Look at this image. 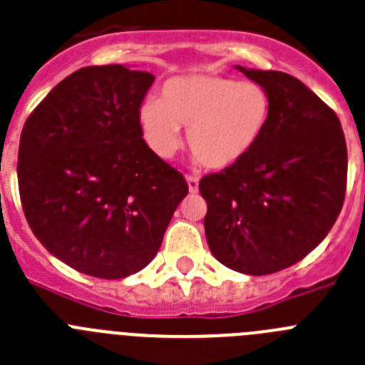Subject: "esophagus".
Returning <instances> with one entry per match:
<instances>
[{"label": "esophagus", "mask_w": 365, "mask_h": 365, "mask_svg": "<svg viewBox=\"0 0 365 365\" xmlns=\"http://www.w3.org/2000/svg\"><path fill=\"white\" fill-rule=\"evenodd\" d=\"M186 182H188V190L192 194H195L199 190V179L195 175H186Z\"/></svg>", "instance_id": "1"}]
</instances>
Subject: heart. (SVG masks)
I'll use <instances>...</instances> for the list:
<instances>
[{
  "label": "heart",
  "mask_w": 365,
  "mask_h": 365,
  "mask_svg": "<svg viewBox=\"0 0 365 365\" xmlns=\"http://www.w3.org/2000/svg\"><path fill=\"white\" fill-rule=\"evenodd\" d=\"M272 118V98L255 81L210 73L171 77L162 98H148L138 108L140 130L153 153L170 158L182 144L210 170H227L253 151Z\"/></svg>",
  "instance_id": "1"
}]
</instances>
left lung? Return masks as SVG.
<instances>
[{"instance_id":"1","label":"left lung","mask_w":365,"mask_h":365,"mask_svg":"<svg viewBox=\"0 0 365 365\" xmlns=\"http://www.w3.org/2000/svg\"><path fill=\"white\" fill-rule=\"evenodd\" d=\"M245 77L272 98V118L238 164L203 177L205 235L223 266L269 275L303 260L322 244L344 207L347 145L338 116L284 71Z\"/></svg>"}]
</instances>
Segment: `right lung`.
Returning a JSON list of instances; mask_svg holds the SVG:
<instances>
[{"mask_svg": "<svg viewBox=\"0 0 365 365\" xmlns=\"http://www.w3.org/2000/svg\"><path fill=\"white\" fill-rule=\"evenodd\" d=\"M155 77L121 64L73 71L27 118L18 188L33 235L98 279L144 269L188 194L142 138L138 108Z\"/></svg>", "mask_w": 365, "mask_h": 365, "instance_id": "right-lung-1", "label": "right lung"}]
</instances>
